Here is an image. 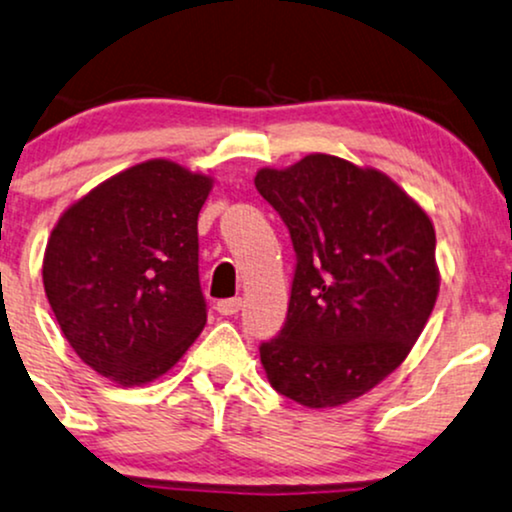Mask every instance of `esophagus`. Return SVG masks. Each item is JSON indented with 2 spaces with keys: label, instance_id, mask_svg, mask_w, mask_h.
Segmentation results:
<instances>
[{
  "label": "esophagus",
  "instance_id": "obj_1",
  "mask_svg": "<svg viewBox=\"0 0 512 512\" xmlns=\"http://www.w3.org/2000/svg\"><path fill=\"white\" fill-rule=\"evenodd\" d=\"M240 307H243V300H240V298L219 300V303H217V312H219V315H224V317H231V315H236Z\"/></svg>",
  "mask_w": 512,
  "mask_h": 512
}]
</instances>
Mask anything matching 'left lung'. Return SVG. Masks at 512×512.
Listing matches in <instances>:
<instances>
[{"mask_svg": "<svg viewBox=\"0 0 512 512\" xmlns=\"http://www.w3.org/2000/svg\"><path fill=\"white\" fill-rule=\"evenodd\" d=\"M255 188L298 260L286 324L260 346L269 384L305 408L350 403L408 357L432 315V219L386 174L322 152L260 169Z\"/></svg>", "mask_w": 512, "mask_h": 512, "instance_id": "8db88e82", "label": "left lung"}]
</instances>
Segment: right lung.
I'll list each match as a JSON object with an SVG mask.
<instances>
[{
  "mask_svg": "<svg viewBox=\"0 0 512 512\" xmlns=\"http://www.w3.org/2000/svg\"><path fill=\"white\" fill-rule=\"evenodd\" d=\"M212 183L147 159L73 202L52 229L47 300L76 355L114 384L159 379L205 329L197 214Z\"/></svg>",
  "mask_w": 512,
  "mask_h": 512,
  "instance_id": "obj_1",
  "label": "right lung"
}]
</instances>
